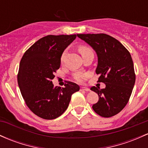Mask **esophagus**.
<instances>
[{
	"instance_id": "34e87169",
	"label": "esophagus",
	"mask_w": 148,
	"mask_h": 148,
	"mask_svg": "<svg viewBox=\"0 0 148 148\" xmlns=\"http://www.w3.org/2000/svg\"><path fill=\"white\" fill-rule=\"evenodd\" d=\"M81 90H83V91H89V88H88L86 87H82L81 88Z\"/></svg>"
}]
</instances>
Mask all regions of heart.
Segmentation results:
<instances>
[{"mask_svg": "<svg viewBox=\"0 0 148 148\" xmlns=\"http://www.w3.org/2000/svg\"><path fill=\"white\" fill-rule=\"evenodd\" d=\"M79 53L82 54V56L83 55H84L85 53H88V52L89 51H91V50L89 48H88L86 46H84V45H82V46H80L79 48ZM64 56H65V51H64L62 53V54L61 56V61L62 62L63 60H64ZM86 76L85 75V74H80V73H78V74H74V79H75L76 81L79 83H82L84 81V79H85V78Z\"/></svg>", "mask_w": 148, "mask_h": 148, "instance_id": "heart-1", "label": "heart"}]
</instances>
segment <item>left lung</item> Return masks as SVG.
<instances>
[{
    "mask_svg": "<svg viewBox=\"0 0 148 148\" xmlns=\"http://www.w3.org/2000/svg\"><path fill=\"white\" fill-rule=\"evenodd\" d=\"M93 48L98 56L97 74L99 82L105 88L92 86L90 90L98 93V103L92 109L103 117L118 114L129 102L136 82L134 62L128 50L116 38L105 34H77Z\"/></svg>",
    "mask_w": 148,
    "mask_h": 148,
    "instance_id": "1",
    "label": "left lung"
}]
</instances>
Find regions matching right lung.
<instances>
[{
    "mask_svg": "<svg viewBox=\"0 0 148 148\" xmlns=\"http://www.w3.org/2000/svg\"><path fill=\"white\" fill-rule=\"evenodd\" d=\"M77 35H48L34 43L22 56L17 82L31 111L44 119H54L65 112L71 97L79 88L68 82L64 88L54 86L52 79L60 66L65 48Z\"/></svg>",
    "mask_w": 148,
    "mask_h": 148,
    "instance_id": "1",
    "label": "right lung"
}]
</instances>
